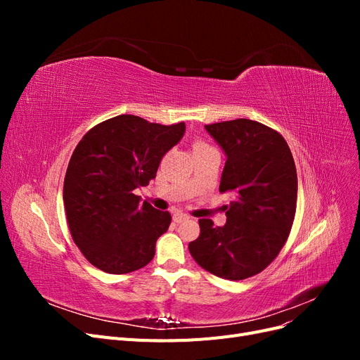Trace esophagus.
Here are the masks:
<instances>
[{
  "label": "esophagus",
  "mask_w": 360,
  "mask_h": 360,
  "mask_svg": "<svg viewBox=\"0 0 360 360\" xmlns=\"http://www.w3.org/2000/svg\"><path fill=\"white\" fill-rule=\"evenodd\" d=\"M172 219H174V222H183V221H186V219H189V216L188 214H184V213H181V212H177V213H174L172 214Z\"/></svg>",
  "instance_id": "1"
}]
</instances>
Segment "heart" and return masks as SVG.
<instances>
[{
    "mask_svg": "<svg viewBox=\"0 0 360 360\" xmlns=\"http://www.w3.org/2000/svg\"><path fill=\"white\" fill-rule=\"evenodd\" d=\"M200 146H204L202 143H197V144H195V147H200Z\"/></svg>",
    "mask_w": 360,
    "mask_h": 360,
    "instance_id": "heart-1",
    "label": "heart"
}]
</instances>
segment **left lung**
Masks as SVG:
<instances>
[{"mask_svg": "<svg viewBox=\"0 0 360 360\" xmlns=\"http://www.w3.org/2000/svg\"><path fill=\"white\" fill-rule=\"evenodd\" d=\"M226 156L219 191L233 192L226 222L200 219L189 252L210 274L231 281L254 276L276 258L296 214L297 172L276 130L238 118L204 126Z\"/></svg>", "mask_w": 360, "mask_h": 360, "instance_id": "8db88e82", "label": "left lung"}]
</instances>
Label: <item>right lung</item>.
<instances>
[{
    "instance_id": "obj_1",
    "label": "right lung",
    "mask_w": 360,
    "mask_h": 360,
    "mask_svg": "<svg viewBox=\"0 0 360 360\" xmlns=\"http://www.w3.org/2000/svg\"><path fill=\"white\" fill-rule=\"evenodd\" d=\"M186 124L162 126L136 115H117L84 135L64 177L63 201L73 242L90 263L123 275L148 264L171 214L134 193L156 177Z\"/></svg>"
}]
</instances>
